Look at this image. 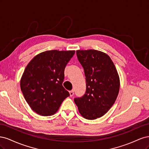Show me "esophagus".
Masks as SVG:
<instances>
[{"label": "esophagus", "mask_w": 149, "mask_h": 149, "mask_svg": "<svg viewBox=\"0 0 149 149\" xmlns=\"http://www.w3.org/2000/svg\"><path fill=\"white\" fill-rule=\"evenodd\" d=\"M70 96L72 97L74 95V90H71V91H70Z\"/></svg>", "instance_id": "34e87169"}]
</instances>
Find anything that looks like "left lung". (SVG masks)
<instances>
[{"instance_id":"8db88e82","label":"left lung","mask_w":149,"mask_h":149,"mask_svg":"<svg viewBox=\"0 0 149 149\" xmlns=\"http://www.w3.org/2000/svg\"><path fill=\"white\" fill-rule=\"evenodd\" d=\"M76 56L83 66L86 90L74 99L83 118L93 120L104 115L118 97L120 81L116 67L106 53L95 50H77Z\"/></svg>"}]
</instances>
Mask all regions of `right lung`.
<instances>
[{
  "label": "right lung",
  "instance_id": "add662e5",
  "mask_svg": "<svg viewBox=\"0 0 149 149\" xmlns=\"http://www.w3.org/2000/svg\"><path fill=\"white\" fill-rule=\"evenodd\" d=\"M74 51H47L35 56L26 66L20 81L26 101L36 113L53 115L70 96L63 86L64 70Z\"/></svg>",
  "mask_w": 149,
  "mask_h": 149
}]
</instances>
